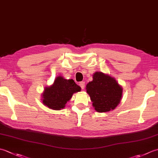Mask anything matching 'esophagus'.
<instances>
[{"label": "esophagus", "instance_id": "34e87169", "mask_svg": "<svg viewBox=\"0 0 158 158\" xmlns=\"http://www.w3.org/2000/svg\"><path fill=\"white\" fill-rule=\"evenodd\" d=\"M79 85H80V87H81V89H83L85 88V82H84V81L80 82V83H79Z\"/></svg>", "mask_w": 158, "mask_h": 158}]
</instances>
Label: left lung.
Here are the masks:
<instances>
[{"instance_id":"obj_1","label":"left lung","mask_w":158,"mask_h":158,"mask_svg":"<svg viewBox=\"0 0 158 158\" xmlns=\"http://www.w3.org/2000/svg\"><path fill=\"white\" fill-rule=\"evenodd\" d=\"M93 106L98 113L108 112L119 105L123 89L115 78L102 72H96L93 80L86 85Z\"/></svg>"}]
</instances>
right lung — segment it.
I'll use <instances>...</instances> for the list:
<instances>
[{
    "instance_id": "1",
    "label": "right lung",
    "mask_w": 158,
    "mask_h": 158,
    "mask_svg": "<svg viewBox=\"0 0 158 158\" xmlns=\"http://www.w3.org/2000/svg\"><path fill=\"white\" fill-rule=\"evenodd\" d=\"M81 91V88L73 79H66L62 76L57 77L53 84L46 87L42 94L43 104L53 110H61L75 92Z\"/></svg>"
}]
</instances>
